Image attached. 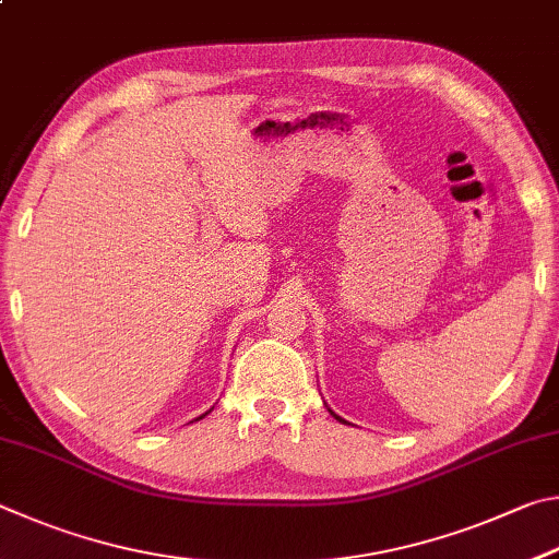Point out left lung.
I'll use <instances>...</instances> for the list:
<instances>
[{
	"instance_id": "obj_1",
	"label": "left lung",
	"mask_w": 559,
	"mask_h": 559,
	"mask_svg": "<svg viewBox=\"0 0 559 559\" xmlns=\"http://www.w3.org/2000/svg\"><path fill=\"white\" fill-rule=\"evenodd\" d=\"M329 413H331V415H334V419H338V423H344V425H346V419H341V417H338V415L334 413V409H329Z\"/></svg>"
}]
</instances>
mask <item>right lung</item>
Segmentation results:
<instances>
[{
    "label": "right lung",
    "instance_id": "obj_1",
    "mask_svg": "<svg viewBox=\"0 0 559 559\" xmlns=\"http://www.w3.org/2000/svg\"><path fill=\"white\" fill-rule=\"evenodd\" d=\"M209 413H211V409H209ZM209 413H205V415H209ZM205 415H201V417H205ZM201 417H195V419H201Z\"/></svg>",
    "mask_w": 559,
    "mask_h": 559
}]
</instances>
